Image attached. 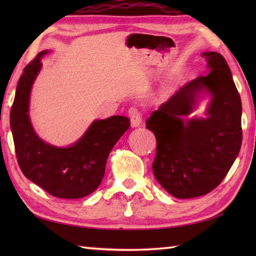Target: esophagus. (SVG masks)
<instances>
[{"label":"esophagus","instance_id":"1","mask_svg":"<svg viewBox=\"0 0 256 256\" xmlns=\"http://www.w3.org/2000/svg\"><path fill=\"white\" fill-rule=\"evenodd\" d=\"M130 116H131V126L132 128L140 126V123H142V120H143L142 113L138 111V108H133L130 110Z\"/></svg>","mask_w":256,"mask_h":256}]
</instances>
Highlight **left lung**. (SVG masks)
Wrapping results in <instances>:
<instances>
[{
	"mask_svg": "<svg viewBox=\"0 0 256 256\" xmlns=\"http://www.w3.org/2000/svg\"><path fill=\"white\" fill-rule=\"evenodd\" d=\"M202 57L208 74L182 86L146 121L157 140L154 176L179 199L200 197L218 187L242 143L241 98L230 68L219 52H206ZM201 92L212 96L208 116L184 120Z\"/></svg>",
	"mask_w": 256,
	"mask_h": 256,
	"instance_id": "left-lung-1",
	"label": "left lung"
}]
</instances>
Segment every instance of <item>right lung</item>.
<instances>
[{"instance_id":"obj_1","label":"right lung","mask_w":256,"mask_h":256,"mask_svg":"<svg viewBox=\"0 0 256 256\" xmlns=\"http://www.w3.org/2000/svg\"><path fill=\"white\" fill-rule=\"evenodd\" d=\"M40 52L24 68L10 108L16 158L22 172L52 196L78 199L99 187L108 156L131 125L128 118L113 116L96 120L78 142L68 148L45 143L32 130L28 116L32 86L42 68Z\"/></svg>"}]
</instances>
